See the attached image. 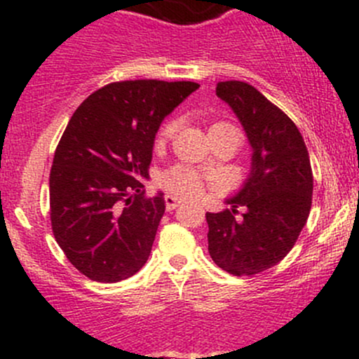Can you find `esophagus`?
Segmentation results:
<instances>
[{"mask_svg":"<svg viewBox=\"0 0 359 359\" xmlns=\"http://www.w3.org/2000/svg\"><path fill=\"white\" fill-rule=\"evenodd\" d=\"M180 198L173 196V194H166L165 196V205H166V210H175L177 206L180 205Z\"/></svg>","mask_w":359,"mask_h":359,"instance_id":"1","label":"esophagus"}]
</instances>
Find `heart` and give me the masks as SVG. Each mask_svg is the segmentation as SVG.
Instances as JSON below:
<instances>
[{
    "label": "heart",
    "mask_w": 359,
    "mask_h": 359,
    "mask_svg": "<svg viewBox=\"0 0 359 359\" xmlns=\"http://www.w3.org/2000/svg\"><path fill=\"white\" fill-rule=\"evenodd\" d=\"M224 125H227V123H215L212 128H215V126H224ZM175 130H177L175 119L166 121L165 125L159 128L156 146H161V144L166 142L170 137H173ZM159 182H161V186L165 187L168 193L179 194V196H194V194L200 193L203 187L201 177L198 175L194 170H191L189 166H184V165H177V166H172L170 170H166V172L161 175V179H159Z\"/></svg>",
    "instance_id": "heart-1"
}]
</instances>
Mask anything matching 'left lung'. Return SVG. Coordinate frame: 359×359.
Wrapping results in <instances>:
<instances>
[{"mask_svg":"<svg viewBox=\"0 0 359 359\" xmlns=\"http://www.w3.org/2000/svg\"><path fill=\"white\" fill-rule=\"evenodd\" d=\"M215 92L241 121L253 154L247 182L227 200L231 208L206 212L208 252L220 269L253 276L276 266L295 245L313 203V170L295 123L259 90L220 81Z\"/></svg>","mask_w":359,"mask_h":359,"instance_id":"obj_1","label":"left lung"}]
</instances>
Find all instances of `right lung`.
I'll list each match as a JSON object with an SVG mask.
<instances>
[{
	"label": "right lung",
	"mask_w": 359,
	"mask_h": 359,
	"mask_svg": "<svg viewBox=\"0 0 359 359\" xmlns=\"http://www.w3.org/2000/svg\"><path fill=\"white\" fill-rule=\"evenodd\" d=\"M200 85L133 79L93 92L69 119L50 170V220L67 260L86 278L116 283L149 259L165 213L146 196L154 137Z\"/></svg>",
	"instance_id": "right-lung-1"
}]
</instances>
